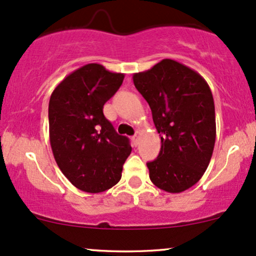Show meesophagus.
<instances>
[{"mask_svg": "<svg viewBox=\"0 0 256 256\" xmlns=\"http://www.w3.org/2000/svg\"><path fill=\"white\" fill-rule=\"evenodd\" d=\"M138 138H140V132L136 131V134H134V136H132V142H134V146L138 144Z\"/></svg>", "mask_w": 256, "mask_h": 256, "instance_id": "obj_1", "label": "esophagus"}]
</instances>
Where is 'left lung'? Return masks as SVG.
Listing matches in <instances>:
<instances>
[{
	"instance_id": "8db88e82",
	"label": "left lung",
	"mask_w": 256,
	"mask_h": 256,
	"mask_svg": "<svg viewBox=\"0 0 256 256\" xmlns=\"http://www.w3.org/2000/svg\"><path fill=\"white\" fill-rule=\"evenodd\" d=\"M132 79L148 102L161 137L158 158L146 164L149 178L167 192H185L202 178L213 154L216 126L210 85L171 58L134 73Z\"/></svg>"
}]
</instances>
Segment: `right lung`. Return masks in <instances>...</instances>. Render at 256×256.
Segmentation results:
<instances>
[{"instance_id":"obj_1","label":"right lung","mask_w":256,"mask_h":256,"mask_svg":"<svg viewBox=\"0 0 256 256\" xmlns=\"http://www.w3.org/2000/svg\"><path fill=\"white\" fill-rule=\"evenodd\" d=\"M125 74L88 64L60 82L49 100V138L64 176L82 192L98 194L122 178L131 152L104 116V106L122 84Z\"/></svg>"}]
</instances>
